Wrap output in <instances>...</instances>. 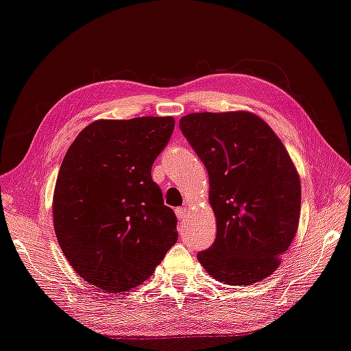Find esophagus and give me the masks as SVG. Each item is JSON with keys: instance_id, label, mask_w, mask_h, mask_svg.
I'll return each mask as SVG.
<instances>
[{"instance_id": "esophagus-1", "label": "esophagus", "mask_w": 351, "mask_h": 351, "mask_svg": "<svg viewBox=\"0 0 351 351\" xmlns=\"http://www.w3.org/2000/svg\"><path fill=\"white\" fill-rule=\"evenodd\" d=\"M176 215H177L178 220H184V218H186V215H188V210L184 209V208H177L176 209Z\"/></svg>"}]
</instances>
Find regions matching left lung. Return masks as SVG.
<instances>
[{
  "label": "left lung",
  "instance_id": "8db88e82",
  "mask_svg": "<svg viewBox=\"0 0 351 351\" xmlns=\"http://www.w3.org/2000/svg\"><path fill=\"white\" fill-rule=\"evenodd\" d=\"M180 130L208 169L217 220L215 241L198 261L232 286L267 278L292 244L301 214L300 174L286 147L250 111L191 113Z\"/></svg>",
  "mask_w": 351,
  "mask_h": 351
}]
</instances>
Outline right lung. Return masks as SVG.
Here are the masks:
<instances>
[{"instance_id":"add662e5","label":"right lung","mask_w":351,"mask_h":351,"mask_svg":"<svg viewBox=\"0 0 351 351\" xmlns=\"http://www.w3.org/2000/svg\"><path fill=\"white\" fill-rule=\"evenodd\" d=\"M174 117L143 116L87 125L64 156L53 193V226L76 274L107 292L137 287L177 241L151 167Z\"/></svg>"}]
</instances>
